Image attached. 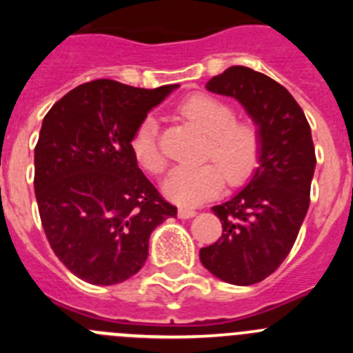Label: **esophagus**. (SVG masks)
<instances>
[{
	"mask_svg": "<svg viewBox=\"0 0 353 353\" xmlns=\"http://www.w3.org/2000/svg\"><path fill=\"white\" fill-rule=\"evenodd\" d=\"M194 215H196L194 208H179L180 219H191V217H194Z\"/></svg>",
	"mask_w": 353,
	"mask_h": 353,
	"instance_id": "obj_1",
	"label": "esophagus"
}]
</instances>
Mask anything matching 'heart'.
<instances>
[{
	"instance_id": "b5f03b06",
	"label": "heart",
	"mask_w": 353,
	"mask_h": 353,
	"mask_svg": "<svg viewBox=\"0 0 353 353\" xmlns=\"http://www.w3.org/2000/svg\"><path fill=\"white\" fill-rule=\"evenodd\" d=\"M176 113L207 136L194 166L174 168L164 182V192L174 203L192 207L212 198L223 187L240 185L251 179L263 152V134L256 121L235 118L228 102L207 93H194L176 105ZM130 152L143 170L161 174L166 159L159 146V127L152 117L141 120L130 136Z\"/></svg>"
}]
</instances>
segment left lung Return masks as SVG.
Segmentation results:
<instances>
[{
	"label": "left lung",
	"mask_w": 353,
	"mask_h": 353,
	"mask_svg": "<svg viewBox=\"0 0 353 353\" xmlns=\"http://www.w3.org/2000/svg\"><path fill=\"white\" fill-rule=\"evenodd\" d=\"M207 90L233 97L263 134L260 166L230 201L212 207L223 235L199 249L208 272L230 285L263 281L292 251L310 208L314 155L311 127L297 101L277 81L248 67H230Z\"/></svg>",
	"instance_id": "8db88e82"
}]
</instances>
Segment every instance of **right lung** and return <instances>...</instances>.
<instances>
[{"mask_svg": "<svg viewBox=\"0 0 353 353\" xmlns=\"http://www.w3.org/2000/svg\"><path fill=\"white\" fill-rule=\"evenodd\" d=\"M179 84H79L46 114L35 146V196L51 249L74 276L117 285L138 274L155 228L176 217L138 168L130 136Z\"/></svg>", "mask_w": 353, "mask_h": 353, "instance_id": "obj_1", "label": "right lung"}]
</instances>
